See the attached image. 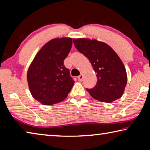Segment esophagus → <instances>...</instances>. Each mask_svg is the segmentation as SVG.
Returning a JSON list of instances; mask_svg holds the SVG:
<instances>
[{"label":"esophagus","mask_w":150,"mask_h":150,"mask_svg":"<svg viewBox=\"0 0 150 150\" xmlns=\"http://www.w3.org/2000/svg\"><path fill=\"white\" fill-rule=\"evenodd\" d=\"M83 78H84V76L83 74H81L79 76H78V79L80 81H82L83 80Z\"/></svg>","instance_id":"esophagus-1"}]
</instances>
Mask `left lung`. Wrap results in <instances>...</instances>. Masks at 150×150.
<instances>
[{
    "mask_svg": "<svg viewBox=\"0 0 150 150\" xmlns=\"http://www.w3.org/2000/svg\"><path fill=\"white\" fill-rule=\"evenodd\" d=\"M73 44L89 59L96 73V85L87 88L91 96L108 103L120 98L127 83V75L123 63L115 51L105 43L96 40H73Z\"/></svg>",
    "mask_w": 150,
    "mask_h": 150,
    "instance_id": "left-lung-1",
    "label": "left lung"
}]
</instances>
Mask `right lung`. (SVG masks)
<instances>
[{
    "mask_svg": "<svg viewBox=\"0 0 150 150\" xmlns=\"http://www.w3.org/2000/svg\"><path fill=\"white\" fill-rule=\"evenodd\" d=\"M72 38L50 40L35 55L27 73L32 95L44 105L62 102L68 95L75 81L63 61L72 46Z\"/></svg>",
    "mask_w": 150,
    "mask_h": 150,
    "instance_id": "obj_1",
    "label": "right lung"
}]
</instances>
